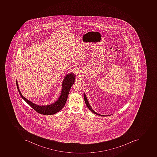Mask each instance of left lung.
Segmentation results:
<instances>
[{
    "label": "left lung",
    "instance_id": "left-lung-1",
    "mask_svg": "<svg viewBox=\"0 0 157 157\" xmlns=\"http://www.w3.org/2000/svg\"><path fill=\"white\" fill-rule=\"evenodd\" d=\"M84 101H85L86 105H87V108L89 109L90 110V111H91L93 113H94L96 114H97V115H99V116H105V115H101V114H100L97 113L96 112H95L94 110H93L91 107V106H90L89 102H88V101L87 99V97L86 96V95H85V93H84ZM105 116H106V115H105ZM106 116H109V115H106Z\"/></svg>",
    "mask_w": 157,
    "mask_h": 157
}]
</instances>
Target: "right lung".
Segmentation results:
<instances>
[{"label": "right lung", "mask_w": 157, "mask_h": 157, "mask_svg": "<svg viewBox=\"0 0 157 157\" xmlns=\"http://www.w3.org/2000/svg\"><path fill=\"white\" fill-rule=\"evenodd\" d=\"M75 77L73 73H71L69 74L65 75L64 80L62 82V90L61 92V95H60L59 97L58 98V100L53 104L47 105H37L36 104L27 100L26 98L22 96L21 92L20 91L17 80L16 84L17 90L21 96L30 106H31L32 109H33L35 111H37V113L41 114L52 115L59 112L64 106L66 102L67 101L71 88L75 82Z\"/></svg>", "instance_id": "add662e5"}]
</instances>
